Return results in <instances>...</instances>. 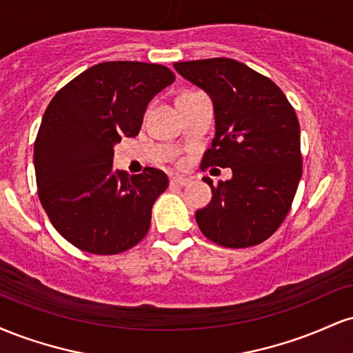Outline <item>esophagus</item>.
I'll use <instances>...</instances> for the list:
<instances>
[{"label": "esophagus", "mask_w": 353, "mask_h": 353, "mask_svg": "<svg viewBox=\"0 0 353 353\" xmlns=\"http://www.w3.org/2000/svg\"><path fill=\"white\" fill-rule=\"evenodd\" d=\"M189 184V179H185V177H181V176H174L171 177V185H179V188H184V185Z\"/></svg>", "instance_id": "esophagus-1"}]
</instances>
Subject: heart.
<instances>
[{"label":"heart","instance_id":"1","mask_svg":"<svg viewBox=\"0 0 353 353\" xmlns=\"http://www.w3.org/2000/svg\"><path fill=\"white\" fill-rule=\"evenodd\" d=\"M182 94H190V92H182ZM182 94H179V96H182Z\"/></svg>","mask_w":353,"mask_h":353}]
</instances>
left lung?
Returning <instances> with one entry per match:
<instances>
[{"instance_id":"1","label":"left lung","mask_w":353,"mask_h":353,"mask_svg":"<svg viewBox=\"0 0 353 353\" xmlns=\"http://www.w3.org/2000/svg\"><path fill=\"white\" fill-rule=\"evenodd\" d=\"M182 78L214 103L216 136L202 169L230 168L232 179L212 184V201L196 221L209 241L229 249L264 242L289 214L302 177L301 128L282 89L229 58L174 63Z\"/></svg>"}]
</instances>
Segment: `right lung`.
<instances>
[{
	"mask_svg": "<svg viewBox=\"0 0 353 353\" xmlns=\"http://www.w3.org/2000/svg\"><path fill=\"white\" fill-rule=\"evenodd\" d=\"M176 76L163 64L108 61L56 92L34 141L38 196L54 229L89 254L124 252L143 241L168 176L112 169L114 144L139 134L149 101Z\"/></svg>",
	"mask_w": 353,
	"mask_h": 353,
	"instance_id": "right-lung-1",
	"label": "right lung"
}]
</instances>
